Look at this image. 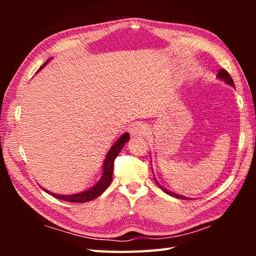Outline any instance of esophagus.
Listing matches in <instances>:
<instances>
[{
  "mask_svg": "<svg viewBox=\"0 0 256 256\" xmlns=\"http://www.w3.org/2000/svg\"><path fill=\"white\" fill-rule=\"evenodd\" d=\"M131 136H146V134H148V132H149V128H148V125H146L144 123H141V122H138V123H136L133 125V126L131 128Z\"/></svg>",
  "mask_w": 256,
  "mask_h": 256,
  "instance_id": "1",
  "label": "esophagus"
}]
</instances>
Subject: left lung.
<instances>
[{"label": "left lung", "instance_id": "8db88e82", "mask_svg": "<svg viewBox=\"0 0 256 256\" xmlns=\"http://www.w3.org/2000/svg\"><path fill=\"white\" fill-rule=\"evenodd\" d=\"M218 78L219 79H222V80H224V82H227L228 84H230V86H235V84H234V81H232V76H229V73L226 71V70H224V68H220L219 70V72H218ZM156 183H157V180H156ZM157 185L159 186L160 188H162L164 193H167V194H170V196H175V198H182V200H184V198H186L185 196H178V194H175V193H172V192H170V190H166V188H164L162 186H160L158 183H157Z\"/></svg>", "mask_w": 256, "mask_h": 256}]
</instances>
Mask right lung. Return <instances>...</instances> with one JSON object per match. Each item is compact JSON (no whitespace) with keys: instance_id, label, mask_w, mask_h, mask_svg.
<instances>
[{"instance_id":"1","label":"right lung","mask_w":256,"mask_h":256,"mask_svg":"<svg viewBox=\"0 0 256 256\" xmlns=\"http://www.w3.org/2000/svg\"><path fill=\"white\" fill-rule=\"evenodd\" d=\"M45 64L42 66H45ZM128 138H130V134L124 133L123 136L118 138V141L112 146L110 151H108L106 159H105V162H104L102 176L100 180H99L98 183L94 186V188H92L88 190H84V192H82V193L73 194V196H60V194L50 193V190H47L45 188H42V190H44L45 192H47L48 194H52L54 198H58V200L68 201V202L84 203V202L92 201V200H94V198H98L104 192V190H105L108 186L110 185L112 180V170H114V162H115L116 157H118V154H120V151L123 149L125 142L128 141Z\"/></svg>"}]
</instances>
